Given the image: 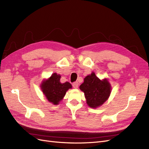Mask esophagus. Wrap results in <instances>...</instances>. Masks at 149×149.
I'll return each instance as SVG.
<instances>
[{
	"label": "esophagus",
	"mask_w": 149,
	"mask_h": 149,
	"mask_svg": "<svg viewBox=\"0 0 149 149\" xmlns=\"http://www.w3.org/2000/svg\"><path fill=\"white\" fill-rule=\"evenodd\" d=\"M78 85H79V83L78 82H75L73 84V87L74 89H77L78 88Z\"/></svg>",
	"instance_id": "obj_1"
}]
</instances>
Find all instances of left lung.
<instances>
[{
  "mask_svg": "<svg viewBox=\"0 0 149 149\" xmlns=\"http://www.w3.org/2000/svg\"><path fill=\"white\" fill-rule=\"evenodd\" d=\"M79 89L84 93L88 106L91 108L102 106L109 97L111 93V86L108 79H100L94 72L86 76Z\"/></svg>",
  "mask_w": 149,
  "mask_h": 149,
  "instance_id": "obj_1",
  "label": "left lung"
}]
</instances>
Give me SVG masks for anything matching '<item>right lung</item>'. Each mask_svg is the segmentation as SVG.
<instances>
[{"label":"right lung","mask_w":149,"mask_h":149,"mask_svg":"<svg viewBox=\"0 0 149 149\" xmlns=\"http://www.w3.org/2000/svg\"><path fill=\"white\" fill-rule=\"evenodd\" d=\"M61 75L53 73L50 77L42 81L40 88L47 100L54 105H57L63 99L66 91L72 88L69 82L61 83Z\"/></svg>","instance_id":"add662e5"}]
</instances>
